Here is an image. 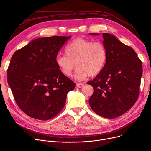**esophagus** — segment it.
<instances>
[{
  "mask_svg": "<svg viewBox=\"0 0 151 151\" xmlns=\"http://www.w3.org/2000/svg\"><path fill=\"white\" fill-rule=\"evenodd\" d=\"M76 86L77 87V88H83V87L84 86V84H83V83H77V84H76Z\"/></svg>",
  "mask_w": 151,
  "mask_h": 151,
  "instance_id": "obj_1",
  "label": "esophagus"
}]
</instances>
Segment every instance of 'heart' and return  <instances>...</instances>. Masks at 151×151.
Returning a JSON list of instances; mask_svg holds the SVG:
<instances>
[{
	"label": "heart",
	"instance_id": "b5f03b06",
	"mask_svg": "<svg viewBox=\"0 0 151 151\" xmlns=\"http://www.w3.org/2000/svg\"><path fill=\"white\" fill-rule=\"evenodd\" d=\"M107 52L101 42H93L84 38H76L68 43L65 54L58 55L55 63L58 69L66 77H70L76 66L75 78L84 80L101 72L106 64Z\"/></svg>",
	"mask_w": 151,
	"mask_h": 151
}]
</instances>
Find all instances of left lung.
I'll use <instances>...</instances> for the list:
<instances>
[{"label":"left lung","instance_id":"1","mask_svg":"<svg viewBox=\"0 0 151 151\" xmlns=\"http://www.w3.org/2000/svg\"><path fill=\"white\" fill-rule=\"evenodd\" d=\"M103 37L107 60L101 72L88 82L94 88L89 103L99 116L115 118L129 111L137 100L142 64L134 50L115 36L103 33Z\"/></svg>","mask_w":151,"mask_h":151}]
</instances>
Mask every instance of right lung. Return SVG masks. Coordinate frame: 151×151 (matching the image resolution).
I'll use <instances>...</instances> for the list:
<instances>
[{
	"label": "right lung",
	"mask_w": 151,
	"mask_h": 151,
	"mask_svg": "<svg viewBox=\"0 0 151 151\" xmlns=\"http://www.w3.org/2000/svg\"><path fill=\"white\" fill-rule=\"evenodd\" d=\"M69 36L33 40L13 54L7 83L21 110L30 117L48 120L63 109L76 84L63 76L55 60Z\"/></svg>",
	"instance_id": "add662e5"
}]
</instances>
